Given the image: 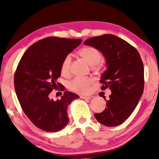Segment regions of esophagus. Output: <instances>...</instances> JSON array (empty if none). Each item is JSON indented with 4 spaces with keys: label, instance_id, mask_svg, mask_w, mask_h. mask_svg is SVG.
Here are the masks:
<instances>
[{
    "label": "esophagus",
    "instance_id": "34e87169",
    "mask_svg": "<svg viewBox=\"0 0 159 159\" xmlns=\"http://www.w3.org/2000/svg\"><path fill=\"white\" fill-rule=\"evenodd\" d=\"M80 98L82 99H91L92 98V96H84V95H81Z\"/></svg>",
    "mask_w": 159,
    "mask_h": 159
}]
</instances>
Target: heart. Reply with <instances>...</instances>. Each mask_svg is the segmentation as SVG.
I'll return each mask as SVG.
<instances>
[{
  "instance_id": "b5f03b06",
  "label": "heart",
  "mask_w": 159,
  "mask_h": 159,
  "mask_svg": "<svg viewBox=\"0 0 159 159\" xmlns=\"http://www.w3.org/2000/svg\"><path fill=\"white\" fill-rule=\"evenodd\" d=\"M78 54L86 61L91 66L98 65L102 60V53L98 48L93 46H84L78 51ZM71 58L69 55L64 57L61 65V71L64 75L69 74ZM94 80L89 77H75L68 83V88L78 94H87Z\"/></svg>"
}]
</instances>
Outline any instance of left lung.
Masks as SVG:
<instances>
[{
  "instance_id": "1",
  "label": "left lung",
  "mask_w": 159,
  "mask_h": 159,
  "mask_svg": "<svg viewBox=\"0 0 159 159\" xmlns=\"http://www.w3.org/2000/svg\"><path fill=\"white\" fill-rule=\"evenodd\" d=\"M84 44L97 48L105 56L108 68L100 82L102 90L108 88L111 91L105 109L94 117L105 126L119 125L129 118L143 94L144 66L140 54L129 43L113 34L89 38Z\"/></svg>"
}]
</instances>
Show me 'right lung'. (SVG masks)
I'll use <instances>...</instances> for the list:
<instances>
[{
    "mask_svg": "<svg viewBox=\"0 0 159 159\" xmlns=\"http://www.w3.org/2000/svg\"><path fill=\"white\" fill-rule=\"evenodd\" d=\"M81 39L48 37L32 44L23 54L14 74V89L22 110L32 123L44 131L56 132L68 124V105L78 95L66 91L60 99L49 94L60 83L61 65ZM65 91L64 86L59 88ZM62 94V93H61Z\"/></svg>",
    "mask_w": 159,
    "mask_h": 159,
    "instance_id": "1",
    "label": "right lung"
}]
</instances>
